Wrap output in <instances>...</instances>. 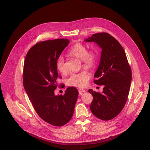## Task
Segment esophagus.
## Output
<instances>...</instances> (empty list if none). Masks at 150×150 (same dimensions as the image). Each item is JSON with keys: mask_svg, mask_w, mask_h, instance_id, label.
<instances>
[{"mask_svg": "<svg viewBox=\"0 0 150 150\" xmlns=\"http://www.w3.org/2000/svg\"><path fill=\"white\" fill-rule=\"evenodd\" d=\"M79 92L80 94H82L84 92H86V90L84 89H81V88H79Z\"/></svg>", "mask_w": 150, "mask_h": 150, "instance_id": "obj_1", "label": "esophagus"}]
</instances>
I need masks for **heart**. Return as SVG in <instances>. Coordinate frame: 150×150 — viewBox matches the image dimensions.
Returning <instances> with one entry per match:
<instances>
[{"mask_svg":"<svg viewBox=\"0 0 150 150\" xmlns=\"http://www.w3.org/2000/svg\"><path fill=\"white\" fill-rule=\"evenodd\" d=\"M69 54L82 60L83 66L87 68H92L98 59V51L96 49H92L88 51L87 48L81 43L74 44L69 51ZM57 67L61 73L66 71L64 58L62 56H59L58 58ZM89 79L90 74L87 71L83 70L72 74L67 80V84L71 86L84 87L86 86Z\"/></svg>","mask_w":150,"mask_h":150,"instance_id":"b5f03b06","label":"heart"}]
</instances>
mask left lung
Instances as JSON below:
<instances>
[{
    "label": "left lung",
    "instance_id": "obj_1",
    "mask_svg": "<svg viewBox=\"0 0 150 150\" xmlns=\"http://www.w3.org/2000/svg\"><path fill=\"white\" fill-rule=\"evenodd\" d=\"M95 42L102 49L100 61L95 73L94 83L104 86L102 93L92 89L90 109L97 118L110 120L118 115L127 101L132 80V71L124 48L114 37L102 32L85 40Z\"/></svg>",
    "mask_w": 150,
    "mask_h": 150
}]
</instances>
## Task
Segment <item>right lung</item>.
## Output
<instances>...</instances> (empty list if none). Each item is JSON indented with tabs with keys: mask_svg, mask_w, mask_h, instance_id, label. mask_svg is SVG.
I'll return each instance as SVG.
<instances>
[{
	"mask_svg": "<svg viewBox=\"0 0 150 150\" xmlns=\"http://www.w3.org/2000/svg\"><path fill=\"white\" fill-rule=\"evenodd\" d=\"M67 39L36 43L28 51L23 64V84L39 116L46 122L61 127L71 118L79 91L73 86L64 95H55L58 75L57 61L69 43Z\"/></svg>",
	"mask_w": 150,
	"mask_h": 150,
	"instance_id": "right-lung-1",
	"label": "right lung"
}]
</instances>
